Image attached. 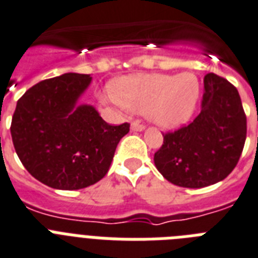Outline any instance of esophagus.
I'll return each instance as SVG.
<instances>
[{"label":"esophagus","mask_w":258,"mask_h":258,"mask_svg":"<svg viewBox=\"0 0 258 258\" xmlns=\"http://www.w3.org/2000/svg\"><path fill=\"white\" fill-rule=\"evenodd\" d=\"M144 128H146V127H144L142 123L138 122V120H136V122L131 123V130H133V131H143Z\"/></svg>","instance_id":"1"}]
</instances>
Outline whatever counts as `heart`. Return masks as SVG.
<instances>
[{
	"instance_id": "obj_1",
	"label": "heart",
	"mask_w": 258,
	"mask_h": 258,
	"mask_svg": "<svg viewBox=\"0 0 258 258\" xmlns=\"http://www.w3.org/2000/svg\"><path fill=\"white\" fill-rule=\"evenodd\" d=\"M199 95L200 85L190 73L146 74L116 82L112 102L125 110L146 114L160 127L173 128L189 120Z\"/></svg>"
}]
</instances>
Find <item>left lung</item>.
Wrapping results in <instances>:
<instances>
[{"instance_id": "obj_1", "label": "left lung", "mask_w": 258, "mask_h": 258, "mask_svg": "<svg viewBox=\"0 0 258 258\" xmlns=\"http://www.w3.org/2000/svg\"><path fill=\"white\" fill-rule=\"evenodd\" d=\"M163 136L154 162L169 183L203 188L224 180L237 164L246 138V116L237 89L219 75L207 74L200 114Z\"/></svg>"}]
</instances>
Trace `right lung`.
I'll return each mask as SVG.
<instances>
[{
  "mask_svg": "<svg viewBox=\"0 0 258 258\" xmlns=\"http://www.w3.org/2000/svg\"><path fill=\"white\" fill-rule=\"evenodd\" d=\"M91 79L66 73L39 82L17 102L14 148L27 172L47 187L73 190L99 181L130 131L128 123L111 125L94 106L78 104Z\"/></svg>",
  "mask_w": 258,
  "mask_h": 258,
  "instance_id": "right-lung-1",
  "label": "right lung"
}]
</instances>
